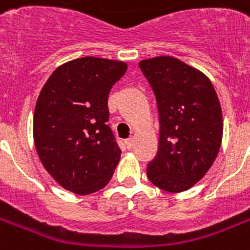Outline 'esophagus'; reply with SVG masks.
<instances>
[{"label":"esophagus","mask_w":250,"mask_h":250,"mask_svg":"<svg viewBox=\"0 0 250 250\" xmlns=\"http://www.w3.org/2000/svg\"><path fill=\"white\" fill-rule=\"evenodd\" d=\"M125 145L127 148H131V147L134 146V138H128V139H125Z\"/></svg>","instance_id":"1"}]
</instances>
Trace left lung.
Returning a JSON list of instances; mask_svg holds the SVG:
<instances>
[{"label":"left lung","instance_id":"left-lung-1","mask_svg":"<svg viewBox=\"0 0 250 250\" xmlns=\"http://www.w3.org/2000/svg\"><path fill=\"white\" fill-rule=\"evenodd\" d=\"M155 93L159 112V148L147 166L157 188L181 193L204 178L218 155L222 111L209 77L171 56L139 62Z\"/></svg>","mask_w":250,"mask_h":250}]
</instances>
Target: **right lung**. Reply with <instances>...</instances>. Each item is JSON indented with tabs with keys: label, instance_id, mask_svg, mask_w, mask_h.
<instances>
[{
	"label": "right lung",
	"instance_id": "right-lung-1",
	"mask_svg": "<svg viewBox=\"0 0 250 250\" xmlns=\"http://www.w3.org/2000/svg\"><path fill=\"white\" fill-rule=\"evenodd\" d=\"M127 71L116 60L82 57L55 69L41 89L33 139L42 166L65 190L87 195L108 184L120 159L108 93Z\"/></svg>",
	"mask_w": 250,
	"mask_h": 250
}]
</instances>
